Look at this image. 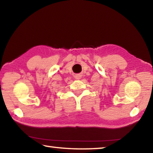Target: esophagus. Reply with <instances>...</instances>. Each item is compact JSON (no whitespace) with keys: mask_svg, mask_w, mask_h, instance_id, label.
<instances>
[{"mask_svg":"<svg viewBox=\"0 0 153 153\" xmlns=\"http://www.w3.org/2000/svg\"><path fill=\"white\" fill-rule=\"evenodd\" d=\"M76 78L77 79H79L80 78V76H79V75H76Z\"/></svg>","mask_w":153,"mask_h":153,"instance_id":"34e87169","label":"esophagus"}]
</instances>
